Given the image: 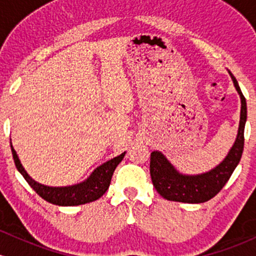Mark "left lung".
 <instances>
[{"label":"left lung","instance_id":"left-lung-1","mask_svg":"<svg viewBox=\"0 0 256 256\" xmlns=\"http://www.w3.org/2000/svg\"><path fill=\"white\" fill-rule=\"evenodd\" d=\"M234 88L240 98L238 132L224 160L208 172L200 174L180 173L161 152L150 154V177L156 192L168 201L184 204H204L213 198L228 183L242 158L244 146V126L246 122V102L236 78L228 71Z\"/></svg>","mask_w":256,"mask_h":256}]
</instances>
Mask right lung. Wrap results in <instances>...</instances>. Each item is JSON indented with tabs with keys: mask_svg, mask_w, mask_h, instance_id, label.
Wrapping results in <instances>:
<instances>
[{
	"mask_svg": "<svg viewBox=\"0 0 256 256\" xmlns=\"http://www.w3.org/2000/svg\"><path fill=\"white\" fill-rule=\"evenodd\" d=\"M10 148L18 171L22 173L28 185L46 202L56 206H79L98 200L110 188L114 170L122 162L126 154V152H124L118 156L106 161L101 166L96 167L89 177L80 183L68 185V186H48V185L38 183L30 177V174L25 171L20 162L19 156H18L16 149L12 146V142Z\"/></svg>",
	"mask_w": 256,
	"mask_h": 256,
	"instance_id": "right-lung-1",
	"label": "right lung"
}]
</instances>
